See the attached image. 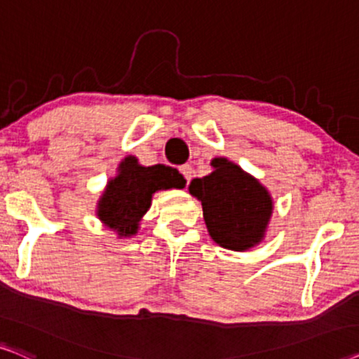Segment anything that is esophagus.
Masks as SVG:
<instances>
[{
    "label": "esophagus",
    "instance_id": "1",
    "mask_svg": "<svg viewBox=\"0 0 359 359\" xmlns=\"http://www.w3.org/2000/svg\"><path fill=\"white\" fill-rule=\"evenodd\" d=\"M180 174L184 175V179L187 180V184L190 182V180H192V177H194V167L190 165V164H184V165H180Z\"/></svg>",
    "mask_w": 359,
    "mask_h": 359
}]
</instances>
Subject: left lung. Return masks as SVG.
<instances>
[{"mask_svg": "<svg viewBox=\"0 0 359 359\" xmlns=\"http://www.w3.org/2000/svg\"><path fill=\"white\" fill-rule=\"evenodd\" d=\"M210 164L213 170L189 185L190 195L202 202L208 235L226 250H251L264 240L274 200L256 177L226 157Z\"/></svg>", "mask_w": 359, "mask_h": 359, "instance_id": "8db88e82", "label": "left lung"}]
</instances>
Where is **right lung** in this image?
<instances>
[{"label": "right lung", "mask_w": 359, "mask_h": 359, "mask_svg": "<svg viewBox=\"0 0 359 359\" xmlns=\"http://www.w3.org/2000/svg\"><path fill=\"white\" fill-rule=\"evenodd\" d=\"M185 179L174 167L141 165L135 156L118 164L116 175L108 180L97 203V217L118 238L136 236L140 223L159 190L184 189Z\"/></svg>", "instance_id": "1"}]
</instances>
